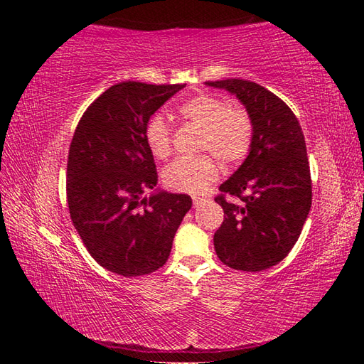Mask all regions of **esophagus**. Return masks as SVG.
<instances>
[{"instance_id":"obj_1","label":"esophagus","mask_w":364,"mask_h":364,"mask_svg":"<svg viewBox=\"0 0 364 364\" xmlns=\"http://www.w3.org/2000/svg\"><path fill=\"white\" fill-rule=\"evenodd\" d=\"M192 202H194V208H198V206H202V205H205L206 203V198H192Z\"/></svg>"}]
</instances>
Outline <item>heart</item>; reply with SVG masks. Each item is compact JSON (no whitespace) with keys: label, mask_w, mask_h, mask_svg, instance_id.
Instances as JSON below:
<instances>
[{"label":"heart","mask_w":364,"mask_h":364,"mask_svg":"<svg viewBox=\"0 0 364 364\" xmlns=\"http://www.w3.org/2000/svg\"><path fill=\"white\" fill-rule=\"evenodd\" d=\"M178 112L202 129L200 150L210 151L223 166L233 167L249 154L253 142V122L242 107L228 106L213 95H198L184 102ZM145 144L156 159L172 151L170 127L162 115H153L144 131ZM211 154L194 159H176L162 172V183L180 194L200 196L218 180L219 164Z\"/></svg>","instance_id":"obj_1"}]
</instances>
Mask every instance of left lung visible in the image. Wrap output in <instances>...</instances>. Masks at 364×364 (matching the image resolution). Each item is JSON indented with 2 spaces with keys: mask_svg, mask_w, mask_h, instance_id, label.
I'll list each match as a JSON object with an SVG mask.
<instances>
[{
  "mask_svg": "<svg viewBox=\"0 0 364 364\" xmlns=\"http://www.w3.org/2000/svg\"><path fill=\"white\" fill-rule=\"evenodd\" d=\"M206 86L236 95L253 122L249 154L214 198L223 208L214 249L228 267L259 272L286 258L310 213L305 137L289 106L259 84L231 78Z\"/></svg>",
  "mask_w": 364,
  "mask_h": 364,
  "instance_id": "8db88e82",
  "label": "left lung"
}]
</instances>
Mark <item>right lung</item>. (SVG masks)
<instances>
[{
    "mask_svg": "<svg viewBox=\"0 0 364 364\" xmlns=\"http://www.w3.org/2000/svg\"><path fill=\"white\" fill-rule=\"evenodd\" d=\"M186 84L123 81L92 103L75 129L67 161V202L73 225L100 266L123 277L166 264L192 200L145 191L158 183L145 144L146 122Z\"/></svg>",
    "mask_w": 364,
    "mask_h": 364,
    "instance_id": "add662e5",
    "label": "right lung"
}]
</instances>
